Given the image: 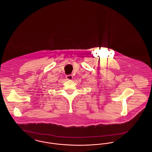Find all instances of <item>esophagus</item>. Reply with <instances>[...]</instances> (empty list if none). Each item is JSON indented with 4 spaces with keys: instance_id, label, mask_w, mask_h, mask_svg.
Here are the masks:
<instances>
[{
    "instance_id": "esophagus-1",
    "label": "esophagus",
    "mask_w": 152,
    "mask_h": 152,
    "mask_svg": "<svg viewBox=\"0 0 152 152\" xmlns=\"http://www.w3.org/2000/svg\"><path fill=\"white\" fill-rule=\"evenodd\" d=\"M72 78L73 77L72 75H67L66 76V79L67 80H72Z\"/></svg>"
}]
</instances>
